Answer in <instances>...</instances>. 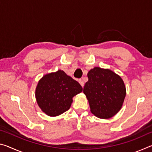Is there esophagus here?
Segmentation results:
<instances>
[{
	"label": "esophagus",
	"instance_id": "1",
	"mask_svg": "<svg viewBox=\"0 0 152 152\" xmlns=\"http://www.w3.org/2000/svg\"><path fill=\"white\" fill-rule=\"evenodd\" d=\"M79 83L80 84V85L83 87L84 86V82H83V80H79Z\"/></svg>",
	"mask_w": 152,
	"mask_h": 152
}]
</instances>
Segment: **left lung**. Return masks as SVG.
Here are the masks:
<instances>
[{"label":"left lung","instance_id":"obj_1","mask_svg":"<svg viewBox=\"0 0 152 152\" xmlns=\"http://www.w3.org/2000/svg\"><path fill=\"white\" fill-rule=\"evenodd\" d=\"M84 87L91 111L101 119H109L121 109L126 95L124 82L109 69L95 67L87 74Z\"/></svg>","mask_w":152,"mask_h":152}]
</instances>
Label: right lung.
Instances as JSON below:
<instances>
[{
  "mask_svg": "<svg viewBox=\"0 0 152 152\" xmlns=\"http://www.w3.org/2000/svg\"><path fill=\"white\" fill-rule=\"evenodd\" d=\"M82 91V87L78 82L60 70L40 79L36 87L35 98L43 113L56 117L70 109L72 98Z\"/></svg>",
  "mask_w": 152,
  "mask_h": 152,
  "instance_id": "obj_1",
  "label": "right lung"
}]
</instances>
